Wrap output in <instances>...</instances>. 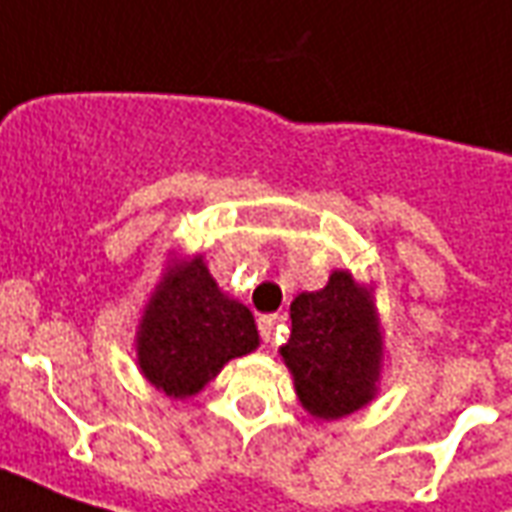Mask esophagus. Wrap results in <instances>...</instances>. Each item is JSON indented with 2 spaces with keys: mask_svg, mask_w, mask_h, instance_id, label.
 Returning <instances> with one entry per match:
<instances>
[{
  "mask_svg": "<svg viewBox=\"0 0 512 512\" xmlns=\"http://www.w3.org/2000/svg\"><path fill=\"white\" fill-rule=\"evenodd\" d=\"M275 320H278L275 314H267V317H262V320H259V333H262V339H264V342H267V344L273 342Z\"/></svg>",
  "mask_w": 512,
  "mask_h": 512,
  "instance_id": "esophagus-1",
  "label": "esophagus"
}]
</instances>
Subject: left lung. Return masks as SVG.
<instances>
[{"label":"left lung","instance_id":"left-lung-1","mask_svg":"<svg viewBox=\"0 0 512 512\" xmlns=\"http://www.w3.org/2000/svg\"><path fill=\"white\" fill-rule=\"evenodd\" d=\"M292 333L278 350L295 380L300 405L333 422L378 397L386 361L375 284L333 270L317 292H300L289 306Z\"/></svg>","mask_w":512,"mask_h":512}]
</instances>
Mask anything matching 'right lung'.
<instances>
[{
	"mask_svg": "<svg viewBox=\"0 0 512 512\" xmlns=\"http://www.w3.org/2000/svg\"><path fill=\"white\" fill-rule=\"evenodd\" d=\"M259 342L250 308L217 286L204 256L170 250L134 333L143 378L170 400H187Z\"/></svg>",
	"mask_w": 512,
	"mask_h": 512,
	"instance_id": "obj_1",
	"label": "right lung"
}]
</instances>
